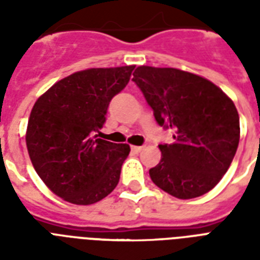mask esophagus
<instances>
[{
	"mask_svg": "<svg viewBox=\"0 0 260 260\" xmlns=\"http://www.w3.org/2000/svg\"><path fill=\"white\" fill-rule=\"evenodd\" d=\"M131 150L134 154H139V152H142L143 151V147L142 146H132L131 147Z\"/></svg>",
	"mask_w": 260,
	"mask_h": 260,
	"instance_id": "34e87169",
	"label": "esophagus"
}]
</instances>
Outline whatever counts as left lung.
Listing matches in <instances>:
<instances>
[{
	"label": "left lung",
	"instance_id": "left-lung-1",
	"mask_svg": "<svg viewBox=\"0 0 260 260\" xmlns=\"http://www.w3.org/2000/svg\"><path fill=\"white\" fill-rule=\"evenodd\" d=\"M159 125L174 131L160 144V162L150 170L155 185L181 200L217 185L234 160L240 139L234 101L209 79L173 67L139 66L132 79Z\"/></svg>",
	"mask_w": 260,
	"mask_h": 260
}]
</instances>
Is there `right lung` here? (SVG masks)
<instances>
[{"label":"right lung","mask_w":260,"mask_h":260,"mask_svg":"<svg viewBox=\"0 0 260 260\" xmlns=\"http://www.w3.org/2000/svg\"><path fill=\"white\" fill-rule=\"evenodd\" d=\"M135 66L87 69L52 85L30 110L25 142L46 186L64 201L91 205L117 186L128 144L91 136L102 128L110 100Z\"/></svg>","instance_id":"obj_1"}]
</instances>
